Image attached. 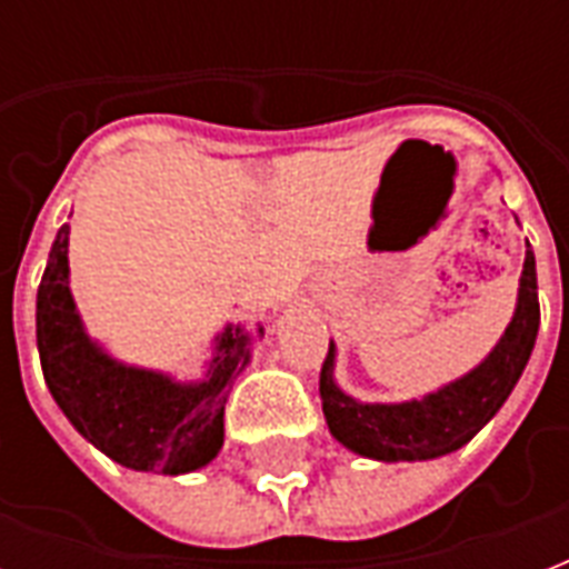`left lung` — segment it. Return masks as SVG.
I'll return each mask as SVG.
<instances>
[{
    "instance_id": "8db88e82",
    "label": "left lung",
    "mask_w": 569,
    "mask_h": 569,
    "mask_svg": "<svg viewBox=\"0 0 569 569\" xmlns=\"http://www.w3.org/2000/svg\"><path fill=\"white\" fill-rule=\"evenodd\" d=\"M538 328V271H535V253L529 244L526 262H522L517 310H513L511 325L505 328V337L472 372L451 380L437 392L401 401V405H363L337 387L333 380L337 348L330 342L319 378L321 410H325L330 433L346 449L363 458L387 460V463L431 460L458 451L508 401L522 369L529 363Z\"/></svg>"
}]
</instances>
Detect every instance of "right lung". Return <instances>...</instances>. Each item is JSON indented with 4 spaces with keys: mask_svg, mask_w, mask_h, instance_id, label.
Returning <instances> with one entry per match:
<instances>
[{
    "mask_svg": "<svg viewBox=\"0 0 569 569\" xmlns=\"http://www.w3.org/2000/svg\"><path fill=\"white\" fill-rule=\"evenodd\" d=\"M67 239L64 223L38 286V351L56 405L120 467L162 476L206 467L223 446V405L232 378L250 360V333L227 325L214 339L209 372L197 383L118 363L84 333L76 312Z\"/></svg>",
    "mask_w": 569,
    "mask_h": 569,
    "instance_id": "1",
    "label": "right lung"
}]
</instances>
